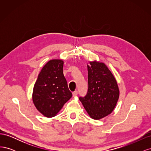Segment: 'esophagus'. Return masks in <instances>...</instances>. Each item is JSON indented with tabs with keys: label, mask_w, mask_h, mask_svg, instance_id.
Wrapping results in <instances>:
<instances>
[{
	"label": "esophagus",
	"mask_w": 151,
	"mask_h": 151,
	"mask_svg": "<svg viewBox=\"0 0 151 151\" xmlns=\"http://www.w3.org/2000/svg\"><path fill=\"white\" fill-rule=\"evenodd\" d=\"M78 94V92H77V91H75L74 92L72 93V95H73V97H75Z\"/></svg>",
	"instance_id": "obj_1"
}]
</instances>
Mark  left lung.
Segmentation results:
<instances>
[{"label": "left lung", "instance_id": "1", "mask_svg": "<svg viewBox=\"0 0 151 151\" xmlns=\"http://www.w3.org/2000/svg\"><path fill=\"white\" fill-rule=\"evenodd\" d=\"M88 71V93L79 100L91 118L99 120L115 109L119 98V88L115 77L104 63L89 62Z\"/></svg>", "mask_w": 151, "mask_h": 151}]
</instances>
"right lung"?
<instances>
[{
  "label": "right lung",
  "instance_id": "right-lung-1",
  "mask_svg": "<svg viewBox=\"0 0 151 151\" xmlns=\"http://www.w3.org/2000/svg\"><path fill=\"white\" fill-rule=\"evenodd\" d=\"M63 61L50 60L42 68L33 88L35 107L45 116H55L72 97L63 73Z\"/></svg>",
  "mask_w": 151,
  "mask_h": 151
}]
</instances>
